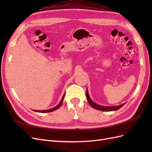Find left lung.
<instances>
[{
  "instance_id": "obj_1",
  "label": "left lung",
  "mask_w": 152,
  "mask_h": 152,
  "mask_svg": "<svg viewBox=\"0 0 152 152\" xmlns=\"http://www.w3.org/2000/svg\"><path fill=\"white\" fill-rule=\"evenodd\" d=\"M86 96H87V101H88L89 103L90 104V105L92 107L96 109V110H102V111H107V112H110V111H115V110H117L119 108H121L125 104V103H124L122 104H121L119 106H116V107H103V106H101L99 104H97L94 103L93 101H92L89 97V93H88V91L87 90L86 91Z\"/></svg>"
}]
</instances>
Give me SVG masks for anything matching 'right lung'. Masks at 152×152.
Wrapping results in <instances>:
<instances>
[{
    "instance_id": "1",
    "label": "right lung",
    "mask_w": 152,
    "mask_h": 152,
    "mask_svg": "<svg viewBox=\"0 0 152 152\" xmlns=\"http://www.w3.org/2000/svg\"><path fill=\"white\" fill-rule=\"evenodd\" d=\"M63 99H64V96H63V98L61 100V102H59V103L56 106V107H55L51 109H49V110H35V112H40V113H46V112H53V111H54V110H57L58 108H59V107H61V105L63 103Z\"/></svg>"
}]
</instances>
